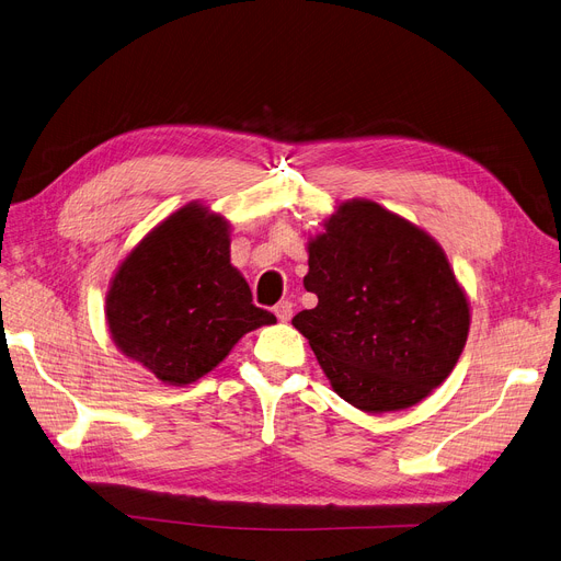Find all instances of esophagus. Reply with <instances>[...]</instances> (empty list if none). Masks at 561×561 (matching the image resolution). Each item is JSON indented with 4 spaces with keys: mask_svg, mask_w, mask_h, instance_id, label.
<instances>
[{
    "mask_svg": "<svg viewBox=\"0 0 561 561\" xmlns=\"http://www.w3.org/2000/svg\"><path fill=\"white\" fill-rule=\"evenodd\" d=\"M276 317L280 319V322H289L291 319V312H295V306H291L289 301H280L276 308H274Z\"/></svg>",
    "mask_w": 561,
    "mask_h": 561,
    "instance_id": "obj_1",
    "label": "esophagus"
}]
</instances>
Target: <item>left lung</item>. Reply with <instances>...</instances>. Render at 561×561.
<instances>
[{
  "mask_svg": "<svg viewBox=\"0 0 561 561\" xmlns=\"http://www.w3.org/2000/svg\"><path fill=\"white\" fill-rule=\"evenodd\" d=\"M304 333L333 390L367 413L409 409L455 369L470 329L463 289L424 230L346 201L308 244Z\"/></svg>",
  "mask_w": 561,
  "mask_h": 561,
  "instance_id": "obj_1",
  "label": "left lung"
}]
</instances>
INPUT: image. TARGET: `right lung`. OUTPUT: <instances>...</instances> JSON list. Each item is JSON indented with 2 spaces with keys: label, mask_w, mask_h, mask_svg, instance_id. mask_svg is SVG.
I'll list each match as a JSON object with an SVG mask.
<instances>
[{
  "label": "right lung",
  "mask_w": 561,
  "mask_h": 561,
  "mask_svg": "<svg viewBox=\"0 0 561 561\" xmlns=\"http://www.w3.org/2000/svg\"><path fill=\"white\" fill-rule=\"evenodd\" d=\"M274 322L230 264L228 224L196 203L123 260L106 295L118 350L171 386L201 379L244 333Z\"/></svg>",
  "instance_id": "right-lung-1"
}]
</instances>
